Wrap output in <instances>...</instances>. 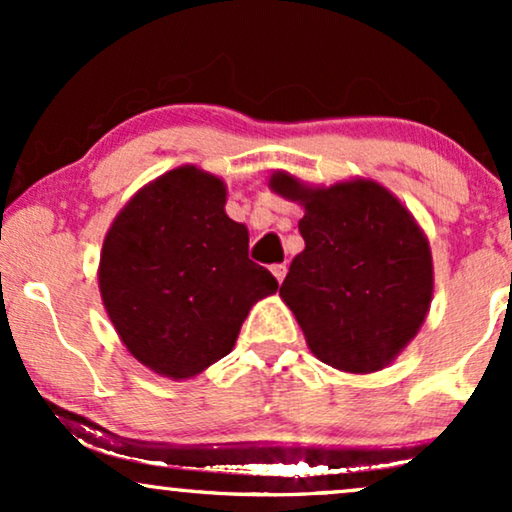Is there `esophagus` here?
I'll return each mask as SVG.
<instances>
[{
	"mask_svg": "<svg viewBox=\"0 0 512 512\" xmlns=\"http://www.w3.org/2000/svg\"><path fill=\"white\" fill-rule=\"evenodd\" d=\"M272 274L276 276V281H284V276H286V264H274Z\"/></svg>",
	"mask_w": 512,
	"mask_h": 512,
	"instance_id": "obj_1",
	"label": "esophagus"
}]
</instances>
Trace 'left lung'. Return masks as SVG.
<instances>
[{
  "instance_id": "left-lung-1",
  "label": "left lung",
  "mask_w": 512,
  "mask_h": 512,
  "mask_svg": "<svg viewBox=\"0 0 512 512\" xmlns=\"http://www.w3.org/2000/svg\"><path fill=\"white\" fill-rule=\"evenodd\" d=\"M272 190L305 207V250L279 293L310 351L346 373L387 366L419 332L433 296L431 250L414 216L373 180L313 190L274 173Z\"/></svg>"
}]
</instances>
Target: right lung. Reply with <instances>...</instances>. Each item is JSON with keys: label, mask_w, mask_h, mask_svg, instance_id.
<instances>
[{"label": "right lung", "mask_w": 512, "mask_h": 512, "mask_svg": "<svg viewBox=\"0 0 512 512\" xmlns=\"http://www.w3.org/2000/svg\"><path fill=\"white\" fill-rule=\"evenodd\" d=\"M223 207V182L182 166L129 199L105 236L98 284L110 322L129 354L173 380L226 356L252 303L279 289Z\"/></svg>", "instance_id": "right-lung-1"}]
</instances>
